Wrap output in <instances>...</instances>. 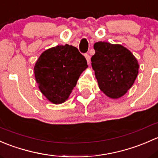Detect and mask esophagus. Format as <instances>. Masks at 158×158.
Returning <instances> with one entry per match:
<instances>
[{
    "label": "esophagus",
    "mask_w": 158,
    "mask_h": 158,
    "mask_svg": "<svg viewBox=\"0 0 158 158\" xmlns=\"http://www.w3.org/2000/svg\"><path fill=\"white\" fill-rule=\"evenodd\" d=\"M84 56H85L86 59H87V63H88V64H90V55H89L88 54H86L85 55H84Z\"/></svg>",
    "instance_id": "esophagus-1"
}]
</instances>
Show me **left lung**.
I'll return each instance as SVG.
<instances>
[{
  "label": "left lung",
  "mask_w": 158,
  "mask_h": 158,
  "mask_svg": "<svg viewBox=\"0 0 158 158\" xmlns=\"http://www.w3.org/2000/svg\"><path fill=\"white\" fill-rule=\"evenodd\" d=\"M91 64L99 87L107 97L118 99L132 87L139 64L132 53L119 44L98 42Z\"/></svg>",
  "instance_id": "left-lung-1"
}]
</instances>
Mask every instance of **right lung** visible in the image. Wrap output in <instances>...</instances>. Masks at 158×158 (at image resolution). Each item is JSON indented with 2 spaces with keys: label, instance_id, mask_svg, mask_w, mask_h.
Segmentation results:
<instances>
[{
  "label": "right lung",
  "instance_id": "obj_1",
  "mask_svg": "<svg viewBox=\"0 0 158 158\" xmlns=\"http://www.w3.org/2000/svg\"><path fill=\"white\" fill-rule=\"evenodd\" d=\"M87 60L76 47L66 44L45 50L37 60L34 74L39 89L54 104L65 102L86 69Z\"/></svg>",
  "mask_w": 158,
  "mask_h": 158
}]
</instances>
